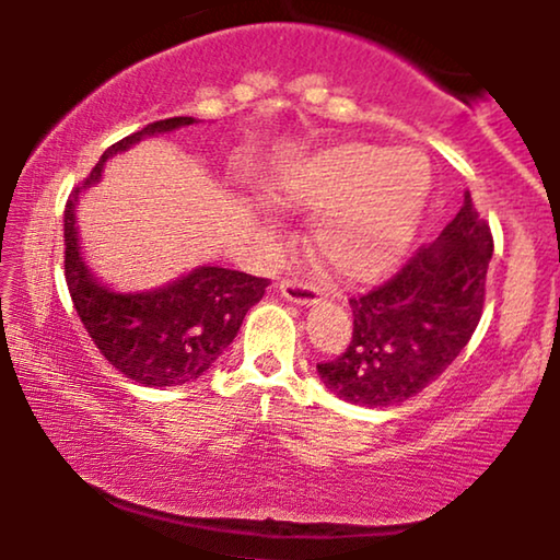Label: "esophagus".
<instances>
[{"mask_svg":"<svg viewBox=\"0 0 560 560\" xmlns=\"http://www.w3.org/2000/svg\"><path fill=\"white\" fill-rule=\"evenodd\" d=\"M279 292L284 294L289 302H298V305H311V302H316L320 294L313 281H302V279H281Z\"/></svg>","mask_w":560,"mask_h":560,"instance_id":"obj_1","label":"esophagus"}]
</instances>
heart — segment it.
Segmentation results:
<instances>
[{"label":"heart","instance_id":"1","mask_svg":"<svg viewBox=\"0 0 560 560\" xmlns=\"http://www.w3.org/2000/svg\"><path fill=\"white\" fill-rule=\"evenodd\" d=\"M419 150L342 144L302 160L271 184L273 199L318 210L313 249L342 279H371L405 253L429 199Z\"/></svg>","mask_w":560,"mask_h":560}]
</instances>
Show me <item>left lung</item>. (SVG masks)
<instances>
[{
	"label": "left lung",
	"mask_w": 560,
	"mask_h": 560,
	"mask_svg": "<svg viewBox=\"0 0 560 560\" xmlns=\"http://www.w3.org/2000/svg\"><path fill=\"white\" fill-rule=\"evenodd\" d=\"M492 247L490 223L466 191L440 240L350 300V345L318 363L326 387L347 402L387 408L445 374L479 326Z\"/></svg>",
	"instance_id": "1"
}]
</instances>
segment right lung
I'll list each match as a JSON object with an SVG mask.
<instances>
[{
  "instance_id": "add662e5",
  "label": "right lung",
  "mask_w": 560,
  "mask_h": 560,
  "mask_svg": "<svg viewBox=\"0 0 560 560\" xmlns=\"http://www.w3.org/2000/svg\"><path fill=\"white\" fill-rule=\"evenodd\" d=\"M197 124L195 118H165L115 141L66 205V281L70 300L105 361L144 387H176L195 382L234 342L244 316L266 294L268 279L229 268L202 266L168 287L118 294L102 287L79 255L75 202L79 191L100 182L113 155L160 131Z\"/></svg>"
}]
</instances>
